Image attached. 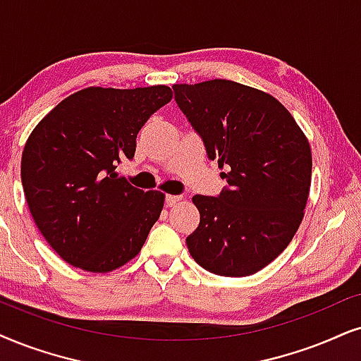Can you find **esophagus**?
Returning a JSON list of instances; mask_svg holds the SVG:
<instances>
[{
    "label": "esophagus",
    "instance_id": "34e87169",
    "mask_svg": "<svg viewBox=\"0 0 361 361\" xmlns=\"http://www.w3.org/2000/svg\"><path fill=\"white\" fill-rule=\"evenodd\" d=\"M181 200L180 195H166L165 196V204L166 207H173V204H176L178 202Z\"/></svg>",
    "mask_w": 361,
    "mask_h": 361
}]
</instances>
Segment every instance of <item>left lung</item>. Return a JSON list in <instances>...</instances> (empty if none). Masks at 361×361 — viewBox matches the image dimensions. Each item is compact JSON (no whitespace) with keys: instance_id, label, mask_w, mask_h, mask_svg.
Segmentation results:
<instances>
[{"instance_id":"obj_1","label":"left lung","mask_w":361,"mask_h":361,"mask_svg":"<svg viewBox=\"0 0 361 361\" xmlns=\"http://www.w3.org/2000/svg\"><path fill=\"white\" fill-rule=\"evenodd\" d=\"M173 91L208 158L228 166L220 195L193 196L200 225L186 238L191 257L214 275H253L302 223L312 183L308 140L288 109L259 90L212 80Z\"/></svg>"}]
</instances>
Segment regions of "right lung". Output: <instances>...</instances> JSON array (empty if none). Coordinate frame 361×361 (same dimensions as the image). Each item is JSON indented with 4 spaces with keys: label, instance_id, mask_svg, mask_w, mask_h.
<instances>
[{
    "label": "right lung",
    "instance_id": "obj_1",
    "mask_svg": "<svg viewBox=\"0 0 361 361\" xmlns=\"http://www.w3.org/2000/svg\"><path fill=\"white\" fill-rule=\"evenodd\" d=\"M171 99L168 86L86 88L35 128L21 157V183L36 226L59 257L104 273L135 258L165 195L116 175L133 159L136 135Z\"/></svg>",
    "mask_w": 361,
    "mask_h": 361
}]
</instances>
